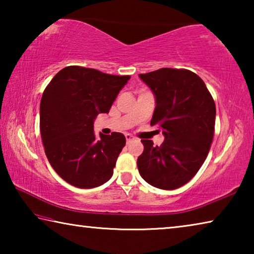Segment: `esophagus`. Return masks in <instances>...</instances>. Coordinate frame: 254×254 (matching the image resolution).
<instances>
[{"instance_id": "esophagus-1", "label": "esophagus", "mask_w": 254, "mask_h": 254, "mask_svg": "<svg viewBox=\"0 0 254 254\" xmlns=\"http://www.w3.org/2000/svg\"><path fill=\"white\" fill-rule=\"evenodd\" d=\"M126 139H127V143H131L133 140H134V137H133L131 134H126Z\"/></svg>"}]
</instances>
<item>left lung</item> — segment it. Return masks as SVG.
Instances as JSON below:
<instances>
[{
	"mask_svg": "<svg viewBox=\"0 0 254 254\" xmlns=\"http://www.w3.org/2000/svg\"><path fill=\"white\" fill-rule=\"evenodd\" d=\"M139 76L156 96L150 126L161 128L165 141L158 147L151 140H141L144 150L137 169L151 186L173 190L194 177L207 157L215 102L203 79L188 69L160 68Z\"/></svg>",
	"mask_w": 254,
	"mask_h": 254,
	"instance_id": "1",
	"label": "left lung"
}]
</instances>
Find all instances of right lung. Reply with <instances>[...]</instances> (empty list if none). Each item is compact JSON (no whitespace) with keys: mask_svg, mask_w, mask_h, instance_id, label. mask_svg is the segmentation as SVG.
Returning <instances> with one entry per match:
<instances>
[{"mask_svg":"<svg viewBox=\"0 0 254 254\" xmlns=\"http://www.w3.org/2000/svg\"><path fill=\"white\" fill-rule=\"evenodd\" d=\"M130 78L68 66L47 85L40 102L41 139L51 167L68 184L88 189L113 176L126 136L112 132L97 137L93 124L98 114L109 113Z\"/></svg>","mask_w":254,"mask_h":254,"instance_id":"obj_1","label":"right lung"}]
</instances>
